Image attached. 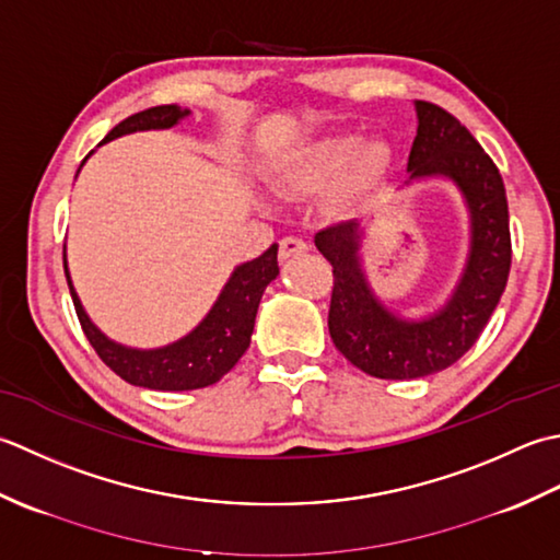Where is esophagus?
I'll return each mask as SVG.
<instances>
[{
	"label": "esophagus",
	"instance_id": "34e87169",
	"mask_svg": "<svg viewBox=\"0 0 560 560\" xmlns=\"http://www.w3.org/2000/svg\"><path fill=\"white\" fill-rule=\"evenodd\" d=\"M306 250H310V246H306V242H302V238H296V236H284L280 242V258L282 260H288L292 256H302V254H306Z\"/></svg>",
	"mask_w": 560,
	"mask_h": 560
}]
</instances>
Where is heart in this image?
I'll list each match as a JSON object with an SVG mask.
<instances>
[{"mask_svg": "<svg viewBox=\"0 0 560 560\" xmlns=\"http://www.w3.org/2000/svg\"><path fill=\"white\" fill-rule=\"evenodd\" d=\"M392 166V150L382 140L360 142L352 135L328 137L316 142L284 168V180L292 186H322L350 168L352 186L368 188L382 180Z\"/></svg>", "mask_w": 560, "mask_h": 560, "instance_id": "heart-1", "label": "heart"}]
</instances>
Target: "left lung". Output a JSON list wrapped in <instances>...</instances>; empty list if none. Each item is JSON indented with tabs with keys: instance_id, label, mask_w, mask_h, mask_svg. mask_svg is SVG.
Masks as SVG:
<instances>
[{
	"instance_id": "left-lung-1",
	"label": "left lung",
	"mask_w": 560,
	"mask_h": 560,
	"mask_svg": "<svg viewBox=\"0 0 560 560\" xmlns=\"http://www.w3.org/2000/svg\"><path fill=\"white\" fill-rule=\"evenodd\" d=\"M418 132L408 154L406 186L447 178L469 210V256L450 300L423 318H404L370 288L360 264L358 220L314 236L334 266L328 330L336 348L376 380H418L447 370L469 350L495 312L510 276V214L505 186L476 137L452 113L416 101Z\"/></svg>"
}]
</instances>
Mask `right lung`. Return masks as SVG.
I'll return each instance as SVG.
<instances>
[{"instance_id":"right-lung-1","label":"right lung","mask_w":560,"mask_h":560,"mask_svg":"<svg viewBox=\"0 0 560 560\" xmlns=\"http://www.w3.org/2000/svg\"><path fill=\"white\" fill-rule=\"evenodd\" d=\"M186 116H190V110L176 104L147 108L118 122L101 144L130 132L174 128ZM278 244H272L264 256L234 268L232 278L226 280L208 316L188 336L178 338L176 343H168L164 348L140 350L116 343L106 334H101L96 324L91 322L77 296L70 270H67L65 254L67 284H70L79 324H82L91 348L98 352V358L120 380L156 392H190L220 382L246 352L250 334H254L260 296H264L268 284L278 278Z\"/></svg>"}]
</instances>
